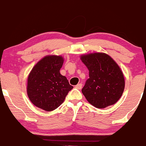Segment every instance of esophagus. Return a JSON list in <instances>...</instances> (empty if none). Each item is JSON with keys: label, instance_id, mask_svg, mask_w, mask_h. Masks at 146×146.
<instances>
[{"label": "esophagus", "instance_id": "34e87169", "mask_svg": "<svg viewBox=\"0 0 146 146\" xmlns=\"http://www.w3.org/2000/svg\"><path fill=\"white\" fill-rule=\"evenodd\" d=\"M82 87V84H77L76 86H75V88H78L79 90L81 89Z\"/></svg>", "mask_w": 146, "mask_h": 146}]
</instances>
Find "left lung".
<instances>
[{
    "label": "left lung",
    "mask_w": 146,
    "mask_h": 146,
    "mask_svg": "<svg viewBox=\"0 0 146 146\" xmlns=\"http://www.w3.org/2000/svg\"><path fill=\"white\" fill-rule=\"evenodd\" d=\"M89 71V78L82 89L90 104L104 108L115 104L123 93L125 80L116 62L104 53H92L80 56Z\"/></svg>",
    "instance_id": "1"
}]
</instances>
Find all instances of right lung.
Masks as SVG:
<instances>
[{
    "label": "right lung",
    "mask_w": 146,
    "mask_h": 146,
    "mask_svg": "<svg viewBox=\"0 0 146 146\" xmlns=\"http://www.w3.org/2000/svg\"><path fill=\"white\" fill-rule=\"evenodd\" d=\"M64 58L49 55L38 61L27 78V92L34 106L46 111L56 109L73 86L60 73Z\"/></svg>",
    "instance_id": "right-lung-1"
}]
</instances>
